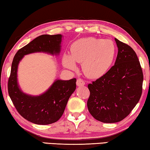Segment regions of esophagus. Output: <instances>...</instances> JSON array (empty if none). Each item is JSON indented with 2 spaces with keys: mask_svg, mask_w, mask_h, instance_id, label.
Masks as SVG:
<instances>
[{
  "mask_svg": "<svg viewBox=\"0 0 150 150\" xmlns=\"http://www.w3.org/2000/svg\"><path fill=\"white\" fill-rule=\"evenodd\" d=\"M85 84V82L81 79H78L76 81V85L78 86H83Z\"/></svg>",
  "mask_w": 150,
  "mask_h": 150,
  "instance_id": "esophagus-1",
  "label": "esophagus"
}]
</instances>
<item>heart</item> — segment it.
<instances>
[{"label":"heart","mask_w":150,"mask_h":150,"mask_svg":"<svg viewBox=\"0 0 150 150\" xmlns=\"http://www.w3.org/2000/svg\"><path fill=\"white\" fill-rule=\"evenodd\" d=\"M117 48L113 42L95 38L79 40L71 46V55L64 54L63 64L74 69L75 61L83 63L84 72L87 76L98 78L104 75L112 66L116 57Z\"/></svg>","instance_id":"b5f03b06"}]
</instances>
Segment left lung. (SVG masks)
I'll return each instance as SVG.
<instances>
[{"label": "left lung", "mask_w": 150, "mask_h": 150, "mask_svg": "<svg viewBox=\"0 0 150 150\" xmlns=\"http://www.w3.org/2000/svg\"><path fill=\"white\" fill-rule=\"evenodd\" d=\"M118 53L113 66L88 85L87 108L96 120L115 123L126 118L142 94L143 74L136 52L115 38Z\"/></svg>", "instance_id": "1"}]
</instances>
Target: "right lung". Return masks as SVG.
Masks as SVG:
<instances>
[{
  "mask_svg": "<svg viewBox=\"0 0 150 150\" xmlns=\"http://www.w3.org/2000/svg\"><path fill=\"white\" fill-rule=\"evenodd\" d=\"M61 35H42L34 39L16 52L11 64L8 80V93L14 106L22 117L36 124L47 125L54 123L62 116L69 97L75 91L76 79L57 80L48 91L40 96L24 93L18 87L17 69L24 55L36 52L59 54Z\"/></svg>",
  "mask_w": 150,
  "mask_h": 150,
  "instance_id": "1",
  "label": "right lung"
}]
</instances>
